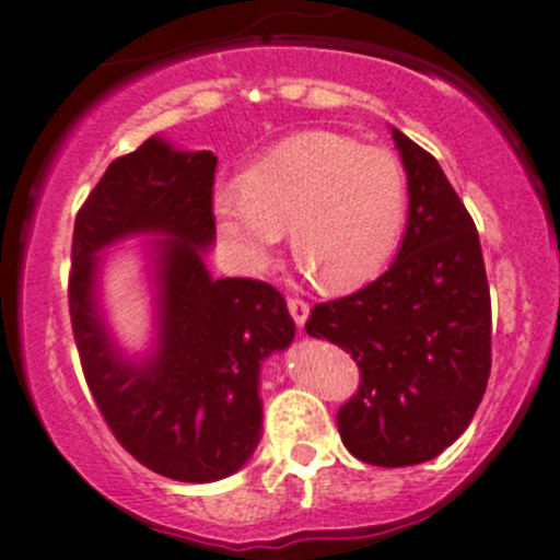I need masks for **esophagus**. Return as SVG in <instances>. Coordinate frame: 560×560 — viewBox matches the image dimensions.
I'll use <instances>...</instances> for the list:
<instances>
[{
	"label": "esophagus",
	"instance_id": "esophagus-1",
	"mask_svg": "<svg viewBox=\"0 0 560 560\" xmlns=\"http://www.w3.org/2000/svg\"><path fill=\"white\" fill-rule=\"evenodd\" d=\"M287 308H290L295 325L303 327L305 319H308V303L303 298H287Z\"/></svg>",
	"mask_w": 560,
	"mask_h": 560
}]
</instances>
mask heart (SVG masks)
I'll return each instance as SVG.
<instances>
[{"label":"heart","mask_w":560,"mask_h":560,"mask_svg":"<svg viewBox=\"0 0 560 560\" xmlns=\"http://www.w3.org/2000/svg\"><path fill=\"white\" fill-rule=\"evenodd\" d=\"M214 217L249 270L270 262L281 228L295 260L325 290L362 284L388 260L408 217L402 163L384 147L332 131L279 141L214 196Z\"/></svg>","instance_id":"b5f03b06"}]
</instances>
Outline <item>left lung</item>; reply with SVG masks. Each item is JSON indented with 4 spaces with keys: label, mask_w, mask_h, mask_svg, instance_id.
Masks as SVG:
<instances>
[{
    "label": "left lung",
    "mask_w": 560,
    "mask_h": 560,
    "mask_svg": "<svg viewBox=\"0 0 560 560\" xmlns=\"http://www.w3.org/2000/svg\"><path fill=\"white\" fill-rule=\"evenodd\" d=\"M408 172V231L384 276L316 303L305 332L349 351L359 386L338 432L359 462L410 467L472 421L491 375V292L472 217L440 163L392 128Z\"/></svg>",
    "instance_id": "8db88e82"
}]
</instances>
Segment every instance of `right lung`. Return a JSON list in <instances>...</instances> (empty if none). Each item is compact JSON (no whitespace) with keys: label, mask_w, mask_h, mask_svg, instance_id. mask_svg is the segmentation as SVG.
Here are the masks:
<instances>
[{"label":"right lung","mask_w":560,"mask_h":560,"mask_svg":"<svg viewBox=\"0 0 560 560\" xmlns=\"http://www.w3.org/2000/svg\"><path fill=\"white\" fill-rule=\"evenodd\" d=\"M217 155L163 139L115 158L74 217L69 316L88 388L139 464L163 478L233 475L260 443V362L290 346L295 322L276 287L211 279L201 260L217 233ZM131 232L162 242V346L141 369L110 349L95 314V252Z\"/></svg>","instance_id":"add662e5"}]
</instances>
